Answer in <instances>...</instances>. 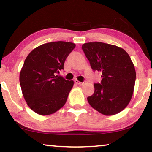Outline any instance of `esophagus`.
<instances>
[{"label":"esophagus","mask_w":152,"mask_h":152,"mask_svg":"<svg viewBox=\"0 0 152 152\" xmlns=\"http://www.w3.org/2000/svg\"><path fill=\"white\" fill-rule=\"evenodd\" d=\"M74 82H75V83H76L77 85H84V84H85V82H80V81H78V80H74Z\"/></svg>","instance_id":"esophagus-1"}]
</instances>
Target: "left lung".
I'll list each match as a JSON object with an SVG mask.
<instances>
[{
	"label": "left lung",
	"instance_id": "1",
	"mask_svg": "<svg viewBox=\"0 0 152 152\" xmlns=\"http://www.w3.org/2000/svg\"><path fill=\"white\" fill-rule=\"evenodd\" d=\"M82 49L91 68L101 72L102 78L94 85L88 102L104 115L117 114L128 105L134 92L136 71L130 56L121 48L102 42L86 43Z\"/></svg>",
	"mask_w": 152,
	"mask_h": 152
}]
</instances>
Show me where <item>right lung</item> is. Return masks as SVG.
I'll return each instance as SVG.
<instances>
[{
	"label": "right lung",
	"instance_id": "add662e5",
	"mask_svg": "<svg viewBox=\"0 0 152 152\" xmlns=\"http://www.w3.org/2000/svg\"><path fill=\"white\" fill-rule=\"evenodd\" d=\"M76 44L53 42L33 49L27 56L20 74L22 92L27 105L40 115L53 114L66 103L73 80L56 75Z\"/></svg>",
	"mask_w": 152,
	"mask_h": 152
}]
</instances>
